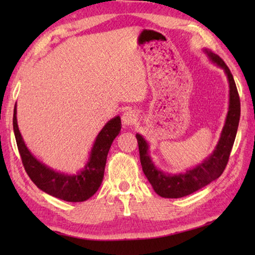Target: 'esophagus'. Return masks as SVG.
<instances>
[{"instance_id": "1", "label": "esophagus", "mask_w": 255, "mask_h": 255, "mask_svg": "<svg viewBox=\"0 0 255 255\" xmlns=\"http://www.w3.org/2000/svg\"><path fill=\"white\" fill-rule=\"evenodd\" d=\"M122 119H123V124L125 125V126H131V125L136 123L137 116L135 115V112L129 110V111L125 112V114L123 115Z\"/></svg>"}]
</instances>
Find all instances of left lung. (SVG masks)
Masks as SVG:
<instances>
[{
  "label": "left lung",
  "mask_w": 255,
  "mask_h": 255,
  "mask_svg": "<svg viewBox=\"0 0 255 255\" xmlns=\"http://www.w3.org/2000/svg\"><path fill=\"white\" fill-rule=\"evenodd\" d=\"M208 55L214 63L224 68L230 82V110H228L222 137L215 152L195 169L178 175H167L154 166L147 154V144L140 135L138 133L136 135L140 164L144 173L149 183L152 184L155 192L163 198H182L209 184L211 181L218 179L223 174L230 159L241 117L240 96L237 92L234 77L225 62L214 53H209Z\"/></svg>",
  "instance_id": "left-lung-1"
}]
</instances>
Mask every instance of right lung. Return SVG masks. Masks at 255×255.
Here are the masks:
<instances>
[{
    "mask_svg": "<svg viewBox=\"0 0 255 255\" xmlns=\"http://www.w3.org/2000/svg\"><path fill=\"white\" fill-rule=\"evenodd\" d=\"M15 115L14 108L13 130L16 145L24 170L32 182L48 195L65 201L80 202L92 197L101 185L110 146L122 129L119 116L111 119L99 132L91 150V156L82 172L76 175H65L49 169L33 157L23 143Z\"/></svg>",
    "mask_w": 255,
    "mask_h": 255,
    "instance_id": "1",
    "label": "right lung"
}]
</instances>
